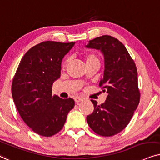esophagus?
I'll return each instance as SVG.
<instances>
[{"instance_id":"34e87169","label":"esophagus","mask_w":160,"mask_h":160,"mask_svg":"<svg viewBox=\"0 0 160 160\" xmlns=\"http://www.w3.org/2000/svg\"><path fill=\"white\" fill-rule=\"evenodd\" d=\"M74 101H75L76 103H78V102H82V98H80V97H76L75 99H74Z\"/></svg>"}]
</instances>
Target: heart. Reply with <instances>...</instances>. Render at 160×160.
Segmentation results:
<instances>
[{
    "mask_svg": "<svg viewBox=\"0 0 160 160\" xmlns=\"http://www.w3.org/2000/svg\"><path fill=\"white\" fill-rule=\"evenodd\" d=\"M95 60H99V59H98L97 55L94 54H90L86 57V62H88V61H95ZM66 63H67V61H65V62L63 63V66H65Z\"/></svg>",
    "mask_w": 160,
    "mask_h": 160,
    "instance_id": "obj_1",
    "label": "heart"
}]
</instances>
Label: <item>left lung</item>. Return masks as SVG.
<instances>
[{"instance_id":"8db88e82","label":"left lung","mask_w":160,"mask_h":160,"mask_svg":"<svg viewBox=\"0 0 160 160\" xmlns=\"http://www.w3.org/2000/svg\"><path fill=\"white\" fill-rule=\"evenodd\" d=\"M86 47L99 50L104 55L105 69L99 86L108 93L102 105L91 100L94 110L86 120L97 135L110 137L128 125L139 104L137 68L125 46L111 36L95 38Z\"/></svg>"}]
</instances>
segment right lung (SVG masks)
Wrapping results in <instances>:
<instances>
[{
  "mask_svg": "<svg viewBox=\"0 0 160 160\" xmlns=\"http://www.w3.org/2000/svg\"><path fill=\"white\" fill-rule=\"evenodd\" d=\"M74 42H43L31 48L21 59L13 78L12 94L19 114L38 135L50 137L61 130L74 106L72 98L52 94L60 78L61 61Z\"/></svg>",
  "mask_w": 160,
  "mask_h": 160,
  "instance_id": "obj_1",
  "label": "right lung"
}]
</instances>
